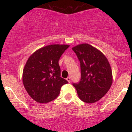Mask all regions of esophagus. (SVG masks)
Instances as JSON below:
<instances>
[{"mask_svg": "<svg viewBox=\"0 0 132 132\" xmlns=\"http://www.w3.org/2000/svg\"><path fill=\"white\" fill-rule=\"evenodd\" d=\"M66 80L68 81V82L70 83L71 82V77H69V76L68 77L67 79H66Z\"/></svg>", "mask_w": 132, "mask_h": 132, "instance_id": "1", "label": "esophagus"}]
</instances>
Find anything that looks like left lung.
<instances>
[{"label": "left lung", "instance_id": "1", "mask_svg": "<svg viewBox=\"0 0 132 132\" xmlns=\"http://www.w3.org/2000/svg\"><path fill=\"white\" fill-rule=\"evenodd\" d=\"M81 65V78L73 83L79 99L88 104L96 102L109 91L112 84V72L104 54L87 43L72 48Z\"/></svg>", "mask_w": 132, "mask_h": 132}]
</instances>
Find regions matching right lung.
Masks as SVG:
<instances>
[{"instance_id": "obj_1", "label": "right lung", "mask_w": 132, "mask_h": 132, "mask_svg": "<svg viewBox=\"0 0 132 132\" xmlns=\"http://www.w3.org/2000/svg\"><path fill=\"white\" fill-rule=\"evenodd\" d=\"M67 45H51L40 48L27 60L23 71V83L30 96L39 103L53 101L62 86L68 82L61 77L59 60L69 48Z\"/></svg>"}]
</instances>
